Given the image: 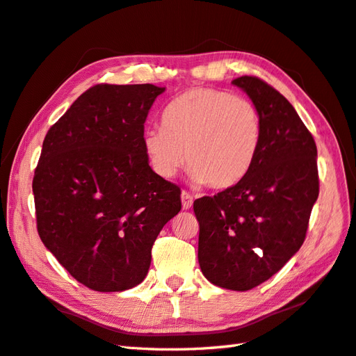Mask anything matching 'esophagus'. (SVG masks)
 <instances>
[{
  "label": "esophagus",
  "mask_w": 356,
  "mask_h": 356,
  "mask_svg": "<svg viewBox=\"0 0 356 356\" xmlns=\"http://www.w3.org/2000/svg\"><path fill=\"white\" fill-rule=\"evenodd\" d=\"M180 199H182V208L184 209H190L193 207V195L186 191H182L180 194Z\"/></svg>",
  "instance_id": "34e87169"
}]
</instances>
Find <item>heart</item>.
Masks as SVG:
<instances>
[{"instance_id": "obj_1", "label": "heart", "mask_w": 356, "mask_h": 356, "mask_svg": "<svg viewBox=\"0 0 356 356\" xmlns=\"http://www.w3.org/2000/svg\"><path fill=\"white\" fill-rule=\"evenodd\" d=\"M261 139V115L251 99L195 87L166 105L162 128H148L142 142L157 176L174 177L186 159L195 184L226 190L251 171Z\"/></svg>"}]
</instances>
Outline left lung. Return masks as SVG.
<instances>
[{
    "label": "left lung",
    "mask_w": 356,
    "mask_h": 356,
    "mask_svg": "<svg viewBox=\"0 0 356 356\" xmlns=\"http://www.w3.org/2000/svg\"><path fill=\"white\" fill-rule=\"evenodd\" d=\"M263 122L248 176L214 197L194 202L199 264L211 283L249 291L282 269L303 245L320 182L316 145L286 97L255 76L232 81Z\"/></svg>",
    "instance_id": "1"
}]
</instances>
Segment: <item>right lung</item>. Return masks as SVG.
<instances>
[{"mask_svg":"<svg viewBox=\"0 0 356 356\" xmlns=\"http://www.w3.org/2000/svg\"><path fill=\"white\" fill-rule=\"evenodd\" d=\"M165 87L97 84L45 134L35 170L38 234L79 283L120 292L147 277L180 188L151 170L143 124Z\"/></svg>","mask_w":356,"mask_h":356,"instance_id":"right-lung-1","label":"right lung"}]
</instances>
